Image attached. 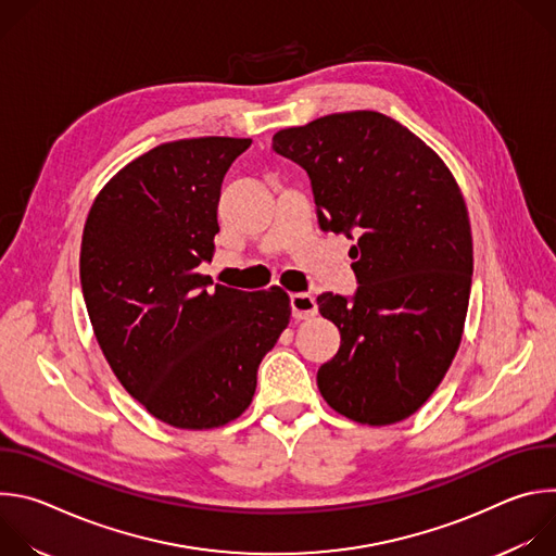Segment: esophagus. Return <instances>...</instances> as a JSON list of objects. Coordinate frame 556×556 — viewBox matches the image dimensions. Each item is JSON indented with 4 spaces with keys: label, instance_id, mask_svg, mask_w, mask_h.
I'll list each match as a JSON object with an SVG mask.
<instances>
[{
    "label": "esophagus",
    "instance_id": "1",
    "mask_svg": "<svg viewBox=\"0 0 556 556\" xmlns=\"http://www.w3.org/2000/svg\"><path fill=\"white\" fill-rule=\"evenodd\" d=\"M290 307H292L294 319H309V316H314L316 309H319V307H316L314 296L303 294V292L290 294Z\"/></svg>",
    "mask_w": 556,
    "mask_h": 556
}]
</instances>
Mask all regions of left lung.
<instances>
[{
    "instance_id": "8db88e82",
    "label": "left lung",
    "mask_w": 556,
    "mask_h": 556,
    "mask_svg": "<svg viewBox=\"0 0 556 556\" xmlns=\"http://www.w3.org/2000/svg\"><path fill=\"white\" fill-rule=\"evenodd\" d=\"M273 149L305 169L321 230L356 240V292L316 296L341 332L316 384L354 422H401L427 403L462 341L472 237L459 187L416 134L369 110L281 129Z\"/></svg>"
}]
</instances>
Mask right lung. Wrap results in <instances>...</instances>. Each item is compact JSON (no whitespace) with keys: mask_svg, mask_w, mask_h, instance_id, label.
Returning a JSON list of instances; mask_svg holds the SVG:
<instances>
[{"mask_svg":"<svg viewBox=\"0 0 556 556\" xmlns=\"http://www.w3.org/2000/svg\"><path fill=\"white\" fill-rule=\"evenodd\" d=\"M251 138L157 144L97 195L81 242V288L97 341L161 422L213 429L240 418L257 367L290 321V299L211 286L222 182Z\"/></svg>","mask_w":556,"mask_h":556,"instance_id":"1","label":"right lung"}]
</instances>
